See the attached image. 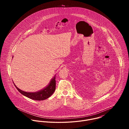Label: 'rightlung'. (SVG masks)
I'll use <instances>...</instances> for the list:
<instances>
[{"mask_svg": "<svg viewBox=\"0 0 129 129\" xmlns=\"http://www.w3.org/2000/svg\"><path fill=\"white\" fill-rule=\"evenodd\" d=\"M14 85L16 89L20 92V93L24 96L33 100L43 101L49 98L54 92L56 89V76H54V77L51 79L50 83L45 88L35 92H28L22 91L18 88L15 84H14Z\"/></svg>", "mask_w": 129, "mask_h": 129, "instance_id": "obj_1", "label": "right lung"}]
</instances>
